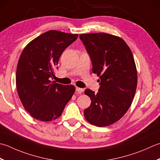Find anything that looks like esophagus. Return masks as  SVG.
Masks as SVG:
<instances>
[{"label":"esophagus","mask_w":160,"mask_h":160,"mask_svg":"<svg viewBox=\"0 0 160 160\" xmlns=\"http://www.w3.org/2000/svg\"><path fill=\"white\" fill-rule=\"evenodd\" d=\"M84 92V89L82 88H79V87H76V93L78 94H81Z\"/></svg>","instance_id":"34e87169"}]
</instances>
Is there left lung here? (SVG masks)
Segmentation results:
<instances>
[{
    "label": "left lung",
    "instance_id": "8db88e82",
    "mask_svg": "<svg viewBox=\"0 0 160 160\" xmlns=\"http://www.w3.org/2000/svg\"><path fill=\"white\" fill-rule=\"evenodd\" d=\"M92 63L93 73L100 76L96 93L86 89L91 105L84 115L91 124L103 127L118 121L130 107L137 85L133 55L121 38L107 33L80 34Z\"/></svg>",
    "mask_w": 160,
    "mask_h": 160
}]
</instances>
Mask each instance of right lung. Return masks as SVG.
<instances>
[{
	"label": "right lung",
	"mask_w": 160,
	"mask_h": 160,
	"mask_svg": "<svg viewBox=\"0 0 160 160\" xmlns=\"http://www.w3.org/2000/svg\"><path fill=\"white\" fill-rule=\"evenodd\" d=\"M78 34L49 30L28 43L20 56L16 84L25 109L32 117L51 121L61 116L75 92L73 85L51 81L59 58Z\"/></svg>",
	"instance_id": "obj_1"
}]
</instances>
